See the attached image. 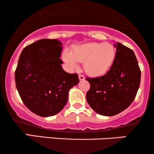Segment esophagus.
Here are the masks:
<instances>
[{
	"instance_id": "esophagus-1",
	"label": "esophagus",
	"mask_w": 154,
	"mask_h": 154,
	"mask_svg": "<svg viewBox=\"0 0 154 154\" xmlns=\"http://www.w3.org/2000/svg\"><path fill=\"white\" fill-rule=\"evenodd\" d=\"M79 80H84L85 79V77L83 75H79Z\"/></svg>"
}]
</instances>
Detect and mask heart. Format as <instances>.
Wrapping results in <instances>:
<instances>
[{
    "label": "heart",
    "instance_id": "1",
    "mask_svg": "<svg viewBox=\"0 0 154 154\" xmlns=\"http://www.w3.org/2000/svg\"><path fill=\"white\" fill-rule=\"evenodd\" d=\"M116 51L109 43H88L76 45L72 52L65 50L62 59L71 69L83 63V68L88 75L100 77L109 71L116 59Z\"/></svg>",
    "mask_w": 154,
    "mask_h": 154
}]
</instances>
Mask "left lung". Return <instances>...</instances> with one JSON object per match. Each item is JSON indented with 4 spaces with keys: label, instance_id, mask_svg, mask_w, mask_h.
I'll list each match as a JSON object with an SVG mask.
<instances>
[{
    "label": "left lung",
    "instance_id": "left-lung-1",
    "mask_svg": "<svg viewBox=\"0 0 154 154\" xmlns=\"http://www.w3.org/2000/svg\"><path fill=\"white\" fill-rule=\"evenodd\" d=\"M116 59L106 75L86 78L91 88L86 94L88 104L103 116H114L135 99L140 82V69L133 51L120 43L114 44Z\"/></svg>",
    "mask_w": 154,
    "mask_h": 154
}]
</instances>
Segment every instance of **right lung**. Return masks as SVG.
<instances>
[{
  "label": "right lung",
  "mask_w": 154,
  "mask_h": 154,
  "mask_svg": "<svg viewBox=\"0 0 154 154\" xmlns=\"http://www.w3.org/2000/svg\"><path fill=\"white\" fill-rule=\"evenodd\" d=\"M62 43L56 39H42L23 49L15 72L17 91L32 112L44 117L63 109L69 90L79 83L77 74L62 69Z\"/></svg>",
  "instance_id": "obj_1"
}]
</instances>
